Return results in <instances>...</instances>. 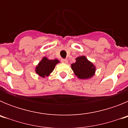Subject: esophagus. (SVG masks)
Here are the masks:
<instances>
[{"label":"esophagus","mask_w":128,"mask_h":128,"mask_svg":"<svg viewBox=\"0 0 128 128\" xmlns=\"http://www.w3.org/2000/svg\"><path fill=\"white\" fill-rule=\"evenodd\" d=\"M62 62L64 63H67L68 60H66V59H62Z\"/></svg>","instance_id":"34e87169"}]
</instances>
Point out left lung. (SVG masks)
Listing matches in <instances>:
<instances>
[{
    "label": "left lung",
    "mask_w": 128,
    "mask_h": 128,
    "mask_svg": "<svg viewBox=\"0 0 128 128\" xmlns=\"http://www.w3.org/2000/svg\"><path fill=\"white\" fill-rule=\"evenodd\" d=\"M71 68L76 76L80 80H88L96 74V67L86 57L81 56L76 58V62L71 64Z\"/></svg>",
    "instance_id": "1"
}]
</instances>
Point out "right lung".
<instances>
[{
  "label": "right lung",
  "instance_id": "obj_1",
  "mask_svg": "<svg viewBox=\"0 0 128 128\" xmlns=\"http://www.w3.org/2000/svg\"><path fill=\"white\" fill-rule=\"evenodd\" d=\"M59 63L60 61L57 59L49 60L47 57L44 56L35 68V72L39 76L43 78H46V76H50L54 70L56 65Z\"/></svg>",
  "mask_w": 128,
  "mask_h": 128
}]
</instances>
